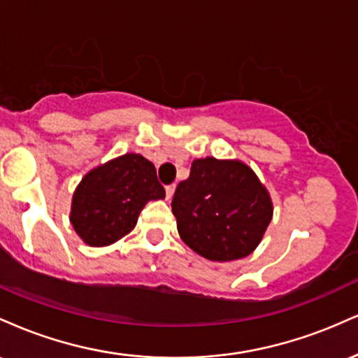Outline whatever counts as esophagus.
<instances>
[{
  "mask_svg": "<svg viewBox=\"0 0 358 358\" xmlns=\"http://www.w3.org/2000/svg\"><path fill=\"white\" fill-rule=\"evenodd\" d=\"M175 185H168L166 187V200H170L171 196H173V193H175Z\"/></svg>",
  "mask_w": 358,
  "mask_h": 358,
  "instance_id": "obj_1",
  "label": "esophagus"
}]
</instances>
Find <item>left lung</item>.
Listing matches in <instances>:
<instances>
[{"label":"left lung","mask_w":358,"mask_h":358,"mask_svg":"<svg viewBox=\"0 0 358 358\" xmlns=\"http://www.w3.org/2000/svg\"><path fill=\"white\" fill-rule=\"evenodd\" d=\"M171 210L180 237L205 259L219 262L249 256L273 219L269 193L248 165L195 159L176 187Z\"/></svg>","instance_id":"left-lung-1"}]
</instances>
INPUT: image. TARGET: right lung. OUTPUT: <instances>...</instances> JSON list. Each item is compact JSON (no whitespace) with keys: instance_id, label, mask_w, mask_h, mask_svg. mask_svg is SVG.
<instances>
[{"instance_id":"obj_1","label":"right lung","mask_w":358,"mask_h":358,"mask_svg":"<svg viewBox=\"0 0 358 358\" xmlns=\"http://www.w3.org/2000/svg\"><path fill=\"white\" fill-rule=\"evenodd\" d=\"M159 199H165V188L153 163L127 153L82 178L73 193L71 222L85 244L109 245L133 231L150 200Z\"/></svg>"}]
</instances>
